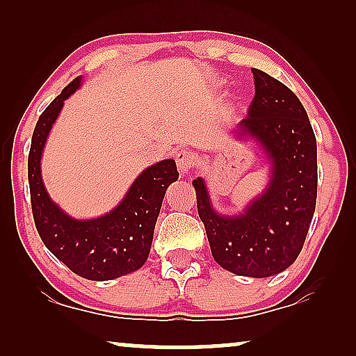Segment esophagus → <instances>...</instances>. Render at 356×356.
I'll return each mask as SVG.
<instances>
[{
  "label": "esophagus",
  "mask_w": 356,
  "mask_h": 356,
  "mask_svg": "<svg viewBox=\"0 0 356 356\" xmlns=\"http://www.w3.org/2000/svg\"><path fill=\"white\" fill-rule=\"evenodd\" d=\"M175 160H177L179 173L186 175V173L191 172V168L194 165V155H193L191 150H188V149L178 150L177 155H175Z\"/></svg>",
  "instance_id": "esophagus-1"
}]
</instances>
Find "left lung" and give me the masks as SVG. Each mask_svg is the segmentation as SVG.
Wrapping results in <instances>:
<instances>
[{
	"label": "left lung",
	"instance_id": "left-lung-1",
	"mask_svg": "<svg viewBox=\"0 0 356 356\" xmlns=\"http://www.w3.org/2000/svg\"><path fill=\"white\" fill-rule=\"evenodd\" d=\"M251 71L256 94L233 136L259 149L266 186L230 216L213 207L202 177L193 186L217 264L236 275L266 279L293 264L303 248L316 209L318 147L298 97L267 72Z\"/></svg>",
	"mask_w": 356,
	"mask_h": 356
}]
</instances>
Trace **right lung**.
<instances>
[{"mask_svg": "<svg viewBox=\"0 0 356 356\" xmlns=\"http://www.w3.org/2000/svg\"><path fill=\"white\" fill-rule=\"evenodd\" d=\"M81 86L82 77H76L38 118L29 152V186L33 220L48 251L74 274L104 282L128 275L145 264L165 193L179 175L173 159L160 160L138 175L108 212L76 218L63 211L43 183L42 155L65 100Z\"/></svg>", "mask_w": 356, "mask_h": 356, "instance_id": "1", "label": "right lung"}]
</instances>
